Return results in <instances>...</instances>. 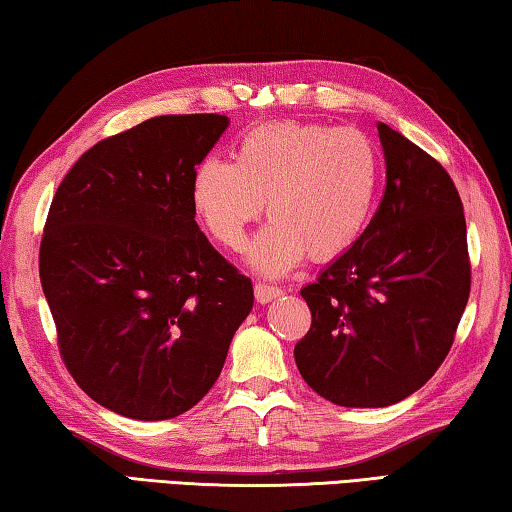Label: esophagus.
<instances>
[{
  "label": "esophagus",
  "mask_w": 512,
  "mask_h": 512,
  "mask_svg": "<svg viewBox=\"0 0 512 512\" xmlns=\"http://www.w3.org/2000/svg\"><path fill=\"white\" fill-rule=\"evenodd\" d=\"M282 296V289L280 287H271V284H255V298L259 305H266V302H271L275 298Z\"/></svg>",
  "instance_id": "34e87169"
}]
</instances>
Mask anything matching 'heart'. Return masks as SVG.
Here are the masks:
<instances>
[{
	"label": "heart",
	"instance_id": "heart-1",
	"mask_svg": "<svg viewBox=\"0 0 512 512\" xmlns=\"http://www.w3.org/2000/svg\"><path fill=\"white\" fill-rule=\"evenodd\" d=\"M235 162L205 158L194 167L189 198L212 239L244 246L259 214L273 216L248 248L257 273L280 277L309 253L318 262L357 244L384 178L381 151L354 126L271 121L235 144Z\"/></svg>",
	"mask_w": 512,
	"mask_h": 512
}]
</instances>
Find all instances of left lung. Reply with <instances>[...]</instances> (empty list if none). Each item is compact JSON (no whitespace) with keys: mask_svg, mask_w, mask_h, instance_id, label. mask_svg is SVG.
Wrapping results in <instances>:
<instances>
[{"mask_svg":"<svg viewBox=\"0 0 512 512\" xmlns=\"http://www.w3.org/2000/svg\"><path fill=\"white\" fill-rule=\"evenodd\" d=\"M386 192L357 244L302 289L311 327L293 357L332 404L381 409L433 377L470 298L463 203L440 162L377 124Z\"/></svg>","mask_w":512,"mask_h":512,"instance_id":"1","label":"left lung"}]
</instances>
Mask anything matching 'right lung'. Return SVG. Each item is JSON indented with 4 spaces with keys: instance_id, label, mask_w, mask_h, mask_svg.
Segmentation results:
<instances>
[{
    "instance_id": "add662e5",
    "label": "right lung",
    "mask_w": 512,
    "mask_h": 512,
    "mask_svg": "<svg viewBox=\"0 0 512 512\" xmlns=\"http://www.w3.org/2000/svg\"><path fill=\"white\" fill-rule=\"evenodd\" d=\"M223 115H162L85 151L51 201L40 282L94 402L169 420L219 379L253 284L198 230L189 180Z\"/></svg>"
}]
</instances>
